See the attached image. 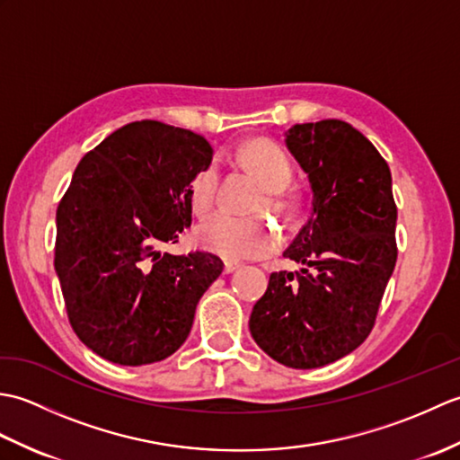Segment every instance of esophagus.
<instances>
[{
	"label": "esophagus",
	"mask_w": 460,
	"mask_h": 460,
	"mask_svg": "<svg viewBox=\"0 0 460 460\" xmlns=\"http://www.w3.org/2000/svg\"><path fill=\"white\" fill-rule=\"evenodd\" d=\"M241 265H239V262L237 261H225V267H223V270L225 272H227V275H229V272H233V270H237Z\"/></svg>",
	"instance_id": "34e87169"
}]
</instances>
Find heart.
I'll use <instances>...</instances> for the list:
<instances>
[{
	"instance_id": "b5f03b06",
	"label": "heart",
	"mask_w": 460,
	"mask_h": 460,
	"mask_svg": "<svg viewBox=\"0 0 460 460\" xmlns=\"http://www.w3.org/2000/svg\"><path fill=\"white\" fill-rule=\"evenodd\" d=\"M239 155L255 172L269 190L267 205L279 213H288L292 203L280 190L292 180V162L288 154L277 142L251 140L239 150ZM221 181V162L213 158L195 172L190 181V201L198 213H208L217 201ZM198 239L225 259L262 257L277 251L280 237L275 225L261 215H237L231 211H217L198 227Z\"/></svg>"
}]
</instances>
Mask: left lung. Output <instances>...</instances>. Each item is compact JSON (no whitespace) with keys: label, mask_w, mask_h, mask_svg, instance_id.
<instances>
[{"label":"left lung","mask_w":460,"mask_h":460,"mask_svg":"<svg viewBox=\"0 0 460 460\" xmlns=\"http://www.w3.org/2000/svg\"><path fill=\"white\" fill-rule=\"evenodd\" d=\"M287 146L308 173L312 215L252 306L251 336L279 364L312 369L354 351L376 324L397 261L392 172L364 134L328 119L295 124Z\"/></svg>","instance_id":"8db88e82"}]
</instances>
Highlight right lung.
I'll use <instances>...</instances> for the list:
<instances>
[{
    "instance_id": "obj_1",
    "label": "right lung",
    "mask_w": 460,
    "mask_h": 460,
    "mask_svg": "<svg viewBox=\"0 0 460 460\" xmlns=\"http://www.w3.org/2000/svg\"><path fill=\"white\" fill-rule=\"evenodd\" d=\"M209 160L203 136L140 120L76 165L57 208L55 270L75 334L101 358L154 364L188 338L223 261L160 249L191 225L190 181Z\"/></svg>"
}]
</instances>
